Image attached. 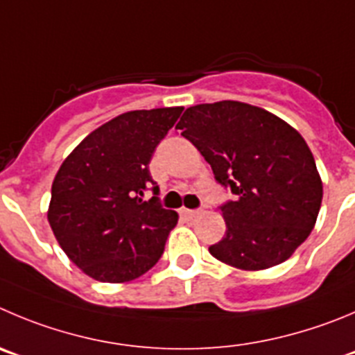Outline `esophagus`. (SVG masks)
I'll return each instance as SVG.
<instances>
[{
    "instance_id": "obj_1",
    "label": "esophagus",
    "mask_w": 355,
    "mask_h": 355,
    "mask_svg": "<svg viewBox=\"0 0 355 355\" xmlns=\"http://www.w3.org/2000/svg\"><path fill=\"white\" fill-rule=\"evenodd\" d=\"M201 214V210H189V208H180V215H184L185 218H194Z\"/></svg>"
}]
</instances>
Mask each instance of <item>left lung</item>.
<instances>
[{"instance_id": "obj_1", "label": "left lung", "mask_w": 355, "mask_h": 355, "mask_svg": "<svg viewBox=\"0 0 355 355\" xmlns=\"http://www.w3.org/2000/svg\"><path fill=\"white\" fill-rule=\"evenodd\" d=\"M177 129L230 185L236 200L220 207L226 234L208 250L238 270L289 259L312 233L322 203L315 159L300 132L264 108L241 101L185 110Z\"/></svg>"}]
</instances>
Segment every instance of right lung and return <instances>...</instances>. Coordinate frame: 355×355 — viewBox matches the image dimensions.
Segmentation results:
<instances>
[{
	"instance_id": "right-lung-1",
	"label": "right lung",
	"mask_w": 355,
	"mask_h": 355,
	"mask_svg": "<svg viewBox=\"0 0 355 355\" xmlns=\"http://www.w3.org/2000/svg\"><path fill=\"white\" fill-rule=\"evenodd\" d=\"M184 107L132 110L89 132L52 182L47 218L68 259L98 282L124 284L164 252L178 214L144 201L148 162Z\"/></svg>"
}]
</instances>
